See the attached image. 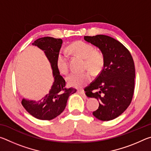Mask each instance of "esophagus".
<instances>
[{"label":"esophagus","instance_id":"1","mask_svg":"<svg viewBox=\"0 0 151 151\" xmlns=\"http://www.w3.org/2000/svg\"><path fill=\"white\" fill-rule=\"evenodd\" d=\"M77 92H78V93L81 94V95H83L84 97H85V98H86V95H85V91H84L83 90H78Z\"/></svg>","mask_w":151,"mask_h":151}]
</instances>
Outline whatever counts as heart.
I'll list each match as a JSON object with an SVG mask.
<instances>
[{
  "label": "heart",
  "mask_w": 151,
  "mask_h": 151,
  "mask_svg": "<svg viewBox=\"0 0 151 151\" xmlns=\"http://www.w3.org/2000/svg\"><path fill=\"white\" fill-rule=\"evenodd\" d=\"M70 52L85 59V67L93 74H98L103 69L104 58L100 52L94 50L93 45L83 41H76L68 47ZM68 57L64 51L58 52L56 60L58 70L61 74L66 75L68 72ZM67 84L75 88H82L91 81L88 73H71L66 78Z\"/></svg>",
  "instance_id": "obj_1"
}]
</instances>
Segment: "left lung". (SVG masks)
<instances>
[{
	"instance_id": "1",
	"label": "left lung",
	"mask_w": 151,
	"mask_h": 151,
	"mask_svg": "<svg viewBox=\"0 0 151 151\" xmlns=\"http://www.w3.org/2000/svg\"><path fill=\"white\" fill-rule=\"evenodd\" d=\"M84 39L99 48L104 58L103 70L85 88V94L99 101V109L93 115L101 121H111L121 115L131 103L134 88V61L127 48L111 37L85 36Z\"/></svg>"
}]
</instances>
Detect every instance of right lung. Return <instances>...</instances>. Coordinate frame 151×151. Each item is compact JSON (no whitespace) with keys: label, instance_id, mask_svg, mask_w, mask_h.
<instances>
[{"label":"right lung","instance_id":"1","mask_svg":"<svg viewBox=\"0 0 151 151\" xmlns=\"http://www.w3.org/2000/svg\"><path fill=\"white\" fill-rule=\"evenodd\" d=\"M63 40L45 37L36 40L32 45L45 52L50 64L54 82L48 93L39 101L23 98L22 104L26 111L40 120H52L62 113L70 95L76 93L75 88H66V82L58 70L56 60L62 47Z\"/></svg>","mask_w":151,"mask_h":151}]
</instances>
